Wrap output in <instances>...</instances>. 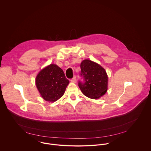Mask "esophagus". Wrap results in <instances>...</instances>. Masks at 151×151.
Here are the masks:
<instances>
[{
	"instance_id": "34e87169",
	"label": "esophagus",
	"mask_w": 151,
	"mask_h": 151,
	"mask_svg": "<svg viewBox=\"0 0 151 151\" xmlns=\"http://www.w3.org/2000/svg\"><path fill=\"white\" fill-rule=\"evenodd\" d=\"M71 82H73V83H76V81H77V78H76V76H74V77H73V78L71 80Z\"/></svg>"
}]
</instances>
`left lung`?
Returning <instances> with one entry per match:
<instances>
[{
	"mask_svg": "<svg viewBox=\"0 0 151 151\" xmlns=\"http://www.w3.org/2000/svg\"><path fill=\"white\" fill-rule=\"evenodd\" d=\"M80 67V76L83 81H79L78 85L83 93L94 99L103 96L108 89V77L105 70L100 65L87 59L81 62Z\"/></svg>",
	"mask_w": 151,
	"mask_h": 151,
	"instance_id": "1",
	"label": "left lung"
}]
</instances>
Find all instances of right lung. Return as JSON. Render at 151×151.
<instances>
[{"label": "right lung", "mask_w": 151, "mask_h": 151, "mask_svg": "<svg viewBox=\"0 0 151 151\" xmlns=\"http://www.w3.org/2000/svg\"><path fill=\"white\" fill-rule=\"evenodd\" d=\"M35 81L41 96L48 102H55L60 98L69 83L63 70L56 65H49L42 69Z\"/></svg>", "instance_id": "obj_1"}]
</instances>
